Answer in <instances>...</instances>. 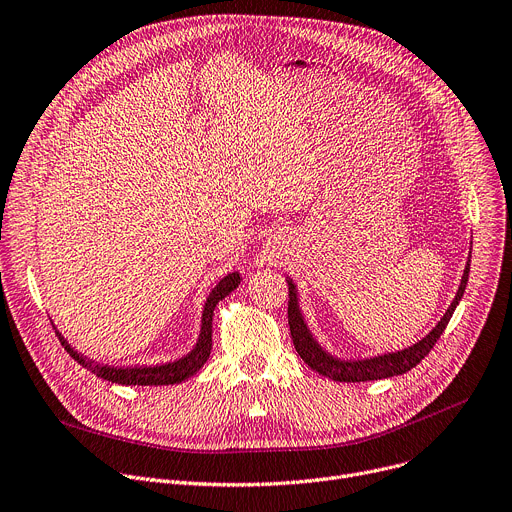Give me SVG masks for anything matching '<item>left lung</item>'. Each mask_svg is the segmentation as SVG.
<instances>
[{"instance_id":"1","label":"left lung","mask_w":512,"mask_h":512,"mask_svg":"<svg viewBox=\"0 0 512 512\" xmlns=\"http://www.w3.org/2000/svg\"><path fill=\"white\" fill-rule=\"evenodd\" d=\"M469 279V260L467 266L463 270V279L459 285V291L451 303V307L447 309L445 316L441 318V322L437 324V328L432 330L426 338H422L420 342H416L414 346H408L404 350L391 352V355H381V357H373V359H365V361H340L330 357L328 352L318 346V342L311 338L303 318L301 311L297 305V293H295V285L289 281V328H291V338L295 344V350L299 352V357L313 369L318 371L324 377H330L334 381H346V383H357V381H375V379H383V377H393V375H404L406 371H410L412 367H416L428 352L432 350V346L437 344V340L441 338V334L445 332L453 311L457 307V303L463 297L465 285Z\"/></svg>"}]
</instances>
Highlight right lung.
<instances>
[{
    "label": "right lung",
    "instance_id": "1",
    "mask_svg": "<svg viewBox=\"0 0 512 512\" xmlns=\"http://www.w3.org/2000/svg\"><path fill=\"white\" fill-rule=\"evenodd\" d=\"M240 285V274L231 272L227 274L225 279L219 281V285L209 293V299L205 303V311H203V326H201V336L196 346L188 352V355L180 361L162 365V367H133V369H116V367H108V365H98L77 352L59 336L61 344L65 346V350L69 352V357H73L82 367H86L90 373H94L100 379L112 381V383H121V385H174L180 383L188 377H192L196 371H199L205 361L211 355V336H213V309L215 305L229 295L235 287Z\"/></svg>",
    "mask_w": 512,
    "mask_h": 512
}]
</instances>
